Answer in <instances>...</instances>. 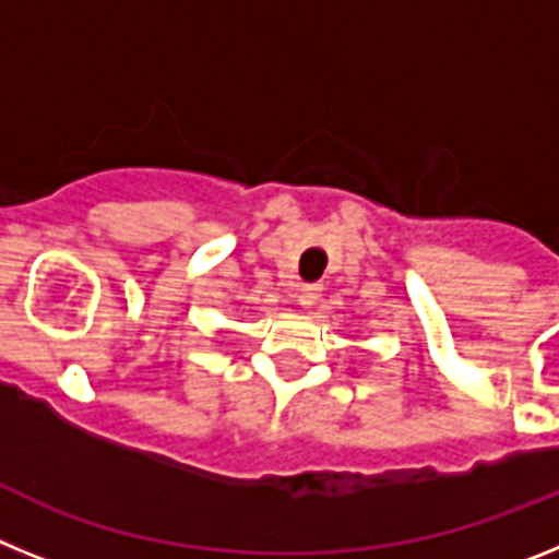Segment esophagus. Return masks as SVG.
I'll return each instance as SVG.
<instances>
[{"mask_svg": "<svg viewBox=\"0 0 559 559\" xmlns=\"http://www.w3.org/2000/svg\"><path fill=\"white\" fill-rule=\"evenodd\" d=\"M316 299H319V285H302V288L296 290V302L302 305V308L316 305Z\"/></svg>", "mask_w": 559, "mask_h": 559, "instance_id": "esophagus-1", "label": "esophagus"}]
</instances>
